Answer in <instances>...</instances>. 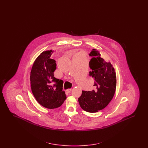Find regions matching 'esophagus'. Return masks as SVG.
<instances>
[{
  "instance_id": "obj_1",
  "label": "esophagus",
  "mask_w": 148,
  "mask_h": 148,
  "mask_svg": "<svg viewBox=\"0 0 148 148\" xmlns=\"http://www.w3.org/2000/svg\"><path fill=\"white\" fill-rule=\"evenodd\" d=\"M71 89H68L66 90V92H67L68 93H69V92H71Z\"/></svg>"
}]
</instances>
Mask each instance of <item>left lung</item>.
I'll return each mask as SVG.
<instances>
[{"label": "left lung", "mask_w": 148, "mask_h": 148, "mask_svg": "<svg viewBox=\"0 0 148 148\" xmlns=\"http://www.w3.org/2000/svg\"><path fill=\"white\" fill-rule=\"evenodd\" d=\"M92 58L89 62L92 71L89 76L94 80L90 91H82L78 98L80 107L87 112L96 113L105 108L114 95L116 77L113 65L106 62L97 50L92 49L89 54Z\"/></svg>", "instance_id": "8db88e82"}]
</instances>
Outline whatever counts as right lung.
<instances>
[{
  "instance_id": "right-lung-1",
  "label": "right lung",
  "mask_w": 148,
  "mask_h": 148,
  "mask_svg": "<svg viewBox=\"0 0 148 148\" xmlns=\"http://www.w3.org/2000/svg\"><path fill=\"white\" fill-rule=\"evenodd\" d=\"M52 53V50L45 51L38 56L30 76L34 97L41 106L48 109L60 107L66 98L62 90L63 81L54 77L56 64L55 60L50 59Z\"/></svg>"
}]
</instances>
